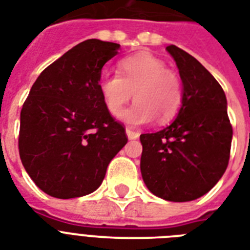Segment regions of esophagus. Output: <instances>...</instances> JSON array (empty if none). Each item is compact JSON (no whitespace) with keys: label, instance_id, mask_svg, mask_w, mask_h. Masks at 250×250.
Returning <instances> with one entry per match:
<instances>
[{"label":"esophagus","instance_id":"34e87169","mask_svg":"<svg viewBox=\"0 0 250 250\" xmlns=\"http://www.w3.org/2000/svg\"><path fill=\"white\" fill-rule=\"evenodd\" d=\"M125 133H127V136H128V139H131V140H133V139H137V137L140 136V133L137 132V131H135V129L129 128V127H127V128H125Z\"/></svg>","mask_w":250,"mask_h":250}]
</instances>
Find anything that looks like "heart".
<instances>
[{
    "label": "heart",
    "instance_id": "1",
    "mask_svg": "<svg viewBox=\"0 0 250 250\" xmlns=\"http://www.w3.org/2000/svg\"><path fill=\"white\" fill-rule=\"evenodd\" d=\"M118 73L102 75L98 84L110 114L119 115L133 94L136 102L122 115L128 123H146L154 115L167 122L176 115L183 102L182 82L164 61L148 53L135 54L118 63Z\"/></svg>",
    "mask_w": 250,
    "mask_h": 250
}]
</instances>
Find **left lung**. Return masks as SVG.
<instances>
[{
	"mask_svg": "<svg viewBox=\"0 0 250 250\" xmlns=\"http://www.w3.org/2000/svg\"><path fill=\"white\" fill-rule=\"evenodd\" d=\"M166 49L182 78V107L168 127L141 135L140 168L153 194L186 202L208 193L225 174L232 125L226 94L215 78L178 46Z\"/></svg>",
	"mask_w": 250,
	"mask_h": 250,
	"instance_id": "left-lung-1",
	"label": "left lung"
}]
</instances>
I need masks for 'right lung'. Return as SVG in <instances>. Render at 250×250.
<instances>
[{
  "label": "right lung",
  "mask_w": 250,
  "mask_h": 250,
  "mask_svg": "<svg viewBox=\"0 0 250 250\" xmlns=\"http://www.w3.org/2000/svg\"><path fill=\"white\" fill-rule=\"evenodd\" d=\"M119 46L97 39L80 42L41 72L23 104L19 156L35 184L52 197L97 189L128 141L98 86L104 64Z\"/></svg>",
  "instance_id": "obj_1"
}]
</instances>
